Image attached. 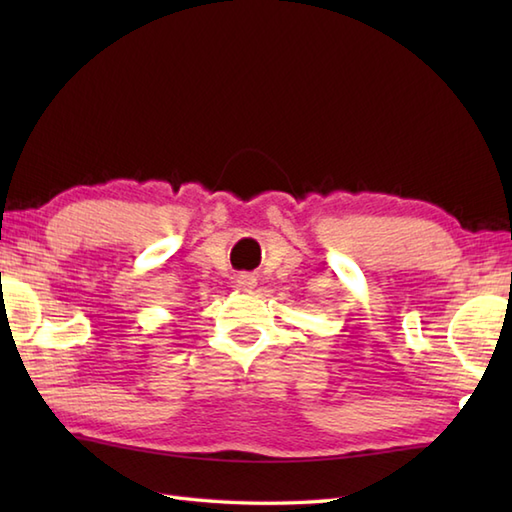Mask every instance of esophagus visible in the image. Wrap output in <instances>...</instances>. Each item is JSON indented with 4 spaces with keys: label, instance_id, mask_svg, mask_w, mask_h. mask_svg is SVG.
Masks as SVG:
<instances>
[{
    "label": "esophagus",
    "instance_id": "esophagus-1",
    "mask_svg": "<svg viewBox=\"0 0 512 512\" xmlns=\"http://www.w3.org/2000/svg\"><path fill=\"white\" fill-rule=\"evenodd\" d=\"M237 288L239 290H253L255 286H257V279L253 277V275H248V273H242V275H237Z\"/></svg>",
    "mask_w": 512,
    "mask_h": 512
}]
</instances>
